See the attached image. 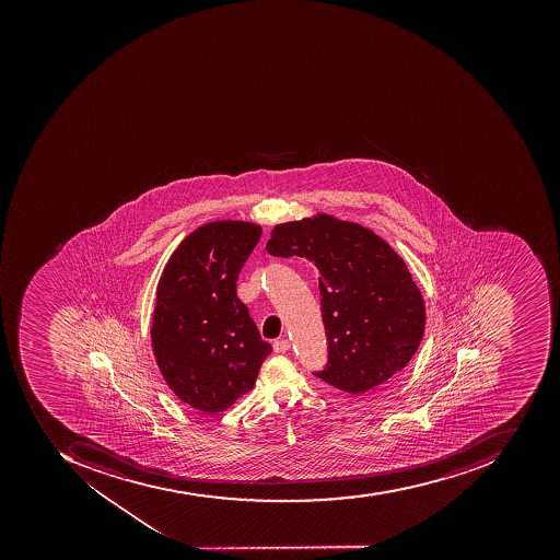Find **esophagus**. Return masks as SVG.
<instances>
[{"mask_svg": "<svg viewBox=\"0 0 560 560\" xmlns=\"http://www.w3.org/2000/svg\"><path fill=\"white\" fill-rule=\"evenodd\" d=\"M272 348H275V353H285V351L291 348V345L288 339H278V341H275V345H272Z\"/></svg>", "mask_w": 560, "mask_h": 560, "instance_id": "obj_1", "label": "esophagus"}]
</instances>
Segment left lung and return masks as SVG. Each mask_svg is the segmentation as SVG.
Wrapping results in <instances>:
<instances>
[{
	"instance_id": "obj_1",
	"label": "left lung",
	"mask_w": 560,
	"mask_h": 560,
	"mask_svg": "<svg viewBox=\"0 0 560 560\" xmlns=\"http://www.w3.org/2000/svg\"><path fill=\"white\" fill-rule=\"evenodd\" d=\"M266 250L306 258L318 269L329 349L318 378L365 394L408 365L423 338L424 303L389 243L357 222L317 214L278 224Z\"/></svg>"
}]
</instances>
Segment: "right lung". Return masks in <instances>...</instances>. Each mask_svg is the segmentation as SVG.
Returning a JSON list of instances; mask_svg holds the SVG:
<instances>
[{
  "label": "right lung",
  "instance_id": "right-lung-1",
  "mask_svg": "<svg viewBox=\"0 0 560 560\" xmlns=\"http://www.w3.org/2000/svg\"><path fill=\"white\" fill-rule=\"evenodd\" d=\"M260 234L254 222L203 224L179 243L159 279L155 361L170 389L203 415L248 393L272 351L236 296L240 270Z\"/></svg>",
  "mask_w": 560,
  "mask_h": 560
}]
</instances>
